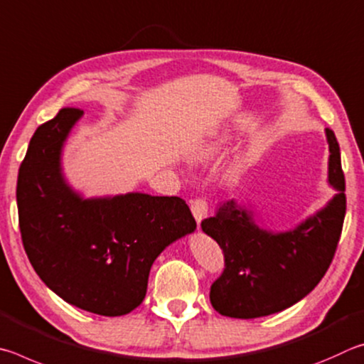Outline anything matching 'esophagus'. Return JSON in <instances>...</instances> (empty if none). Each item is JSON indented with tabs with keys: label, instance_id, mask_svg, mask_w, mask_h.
Segmentation results:
<instances>
[{
	"label": "esophagus",
	"instance_id": "obj_1",
	"mask_svg": "<svg viewBox=\"0 0 364 364\" xmlns=\"http://www.w3.org/2000/svg\"><path fill=\"white\" fill-rule=\"evenodd\" d=\"M190 208H192V213L195 215L196 222H200L206 218L208 215V209H209V203L206 198H203V196H198V198L192 200V203H190Z\"/></svg>",
	"mask_w": 364,
	"mask_h": 364
}]
</instances>
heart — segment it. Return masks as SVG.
<instances>
[{"label":"heart","mask_w":364,"mask_h":364,"mask_svg":"<svg viewBox=\"0 0 364 364\" xmlns=\"http://www.w3.org/2000/svg\"><path fill=\"white\" fill-rule=\"evenodd\" d=\"M213 149H214L213 145H203V146H200L198 150H196V155H198V156H208V155H211V153H213Z\"/></svg>","instance_id":"1"}]
</instances>
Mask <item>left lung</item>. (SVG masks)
Segmentation results:
<instances>
[{"label":"left lung","instance_id":"1","mask_svg":"<svg viewBox=\"0 0 364 364\" xmlns=\"http://www.w3.org/2000/svg\"><path fill=\"white\" fill-rule=\"evenodd\" d=\"M329 144V183L339 190L329 205L294 230L272 233L259 228L235 201L220 203L203 232L224 252V272L211 284L213 307L230 318L277 314L301 301L321 282L339 243L346 218V177L333 129Z\"/></svg>","mask_w":364,"mask_h":364}]
</instances>
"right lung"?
<instances>
[{
    "label": "right lung",
    "mask_w": 364,
    "mask_h": 364,
    "mask_svg": "<svg viewBox=\"0 0 364 364\" xmlns=\"http://www.w3.org/2000/svg\"><path fill=\"white\" fill-rule=\"evenodd\" d=\"M81 114L65 107L35 131L18 168V227L30 264L48 288L78 309L119 316L142 304L151 264L196 222L178 196L82 200L73 193L59 159Z\"/></svg>",
    "instance_id": "obj_1"
}]
</instances>
